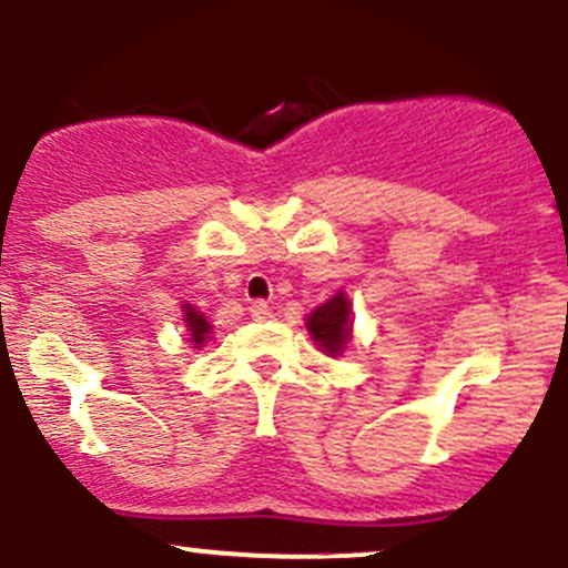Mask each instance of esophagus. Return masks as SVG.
<instances>
[{
    "mask_svg": "<svg viewBox=\"0 0 568 568\" xmlns=\"http://www.w3.org/2000/svg\"><path fill=\"white\" fill-rule=\"evenodd\" d=\"M251 315L255 317V321H272V317H274L272 307H270V304H266V302H253Z\"/></svg>",
    "mask_w": 568,
    "mask_h": 568,
    "instance_id": "obj_1",
    "label": "esophagus"
}]
</instances>
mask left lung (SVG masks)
Wrapping results in <instances>:
<instances>
[{
    "mask_svg": "<svg viewBox=\"0 0 568 568\" xmlns=\"http://www.w3.org/2000/svg\"><path fill=\"white\" fill-rule=\"evenodd\" d=\"M307 332L313 334L315 345L326 355H342L347 345H351L353 332V310L351 298L345 291L328 298L326 304L315 307L307 315Z\"/></svg>",
    "mask_w": 568,
    "mask_h": 568,
    "instance_id": "8db88e82",
    "label": "left lung"
}]
</instances>
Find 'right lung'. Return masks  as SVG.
Segmentation results:
<instances>
[{
    "mask_svg": "<svg viewBox=\"0 0 568 568\" xmlns=\"http://www.w3.org/2000/svg\"><path fill=\"white\" fill-rule=\"evenodd\" d=\"M183 321H185V332H189V342L193 347H202L204 342L210 339V334H213V326L207 323V317L199 313L196 307H191V304H183Z\"/></svg>",
    "mask_w": 568,
    "mask_h": 568,
    "instance_id": "right-lung-1",
    "label": "right lung"
}]
</instances>
